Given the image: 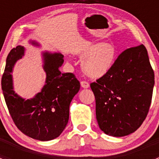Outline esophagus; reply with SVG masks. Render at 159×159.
Listing matches in <instances>:
<instances>
[{"instance_id": "obj_1", "label": "esophagus", "mask_w": 159, "mask_h": 159, "mask_svg": "<svg viewBox=\"0 0 159 159\" xmlns=\"http://www.w3.org/2000/svg\"><path fill=\"white\" fill-rule=\"evenodd\" d=\"M81 85L83 89H89V84L85 81H81Z\"/></svg>"}]
</instances>
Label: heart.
Returning <instances> with one entry per match:
<instances>
[{
  "mask_svg": "<svg viewBox=\"0 0 159 159\" xmlns=\"http://www.w3.org/2000/svg\"><path fill=\"white\" fill-rule=\"evenodd\" d=\"M80 59H83V71L91 78H102L113 68L118 57V51L111 42L88 43L75 51Z\"/></svg>",
  "mask_w": 159,
  "mask_h": 159,
  "instance_id": "b5f03b06",
  "label": "heart"
}]
</instances>
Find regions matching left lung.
Listing matches in <instances>:
<instances>
[{"label":"left lung","mask_w":159,"mask_h":159,"mask_svg":"<svg viewBox=\"0 0 159 159\" xmlns=\"http://www.w3.org/2000/svg\"><path fill=\"white\" fill-rule=\"evenodd\" d=\"M154 84V70L145 46L123 51L109 73L91 84L100 129L114 137L135 131L148 115Z\"/></svg>","instance_id":"left-lung-1"}]
</instances>
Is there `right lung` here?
I'll list each match as a JSON object with an SVG mask.
<instances>
[{
	"instance_id": "1",
	"label": "right lung",
	"mask_w": 159,
	"mask_h": 159,
	"mask_svg": "<svg viewBox=\"0 0 159 159\" xmlns=\"http://www.w3.org/2000/svg\"><path fill=\"white\" fill-rule=\"evenodd\" d=\"M30 44L40 46L38 42ZM25 48L17 46L7 55L1 79L3 94L14 124L21 132L34 139L50 141L58 137L69 119V106L80 89V82L72 73H61L64 63L61 53H42L45 84L41 92L25 99L14 91L12 72L14 65L25 56Z\"/></svg>"
}]
</instances>
